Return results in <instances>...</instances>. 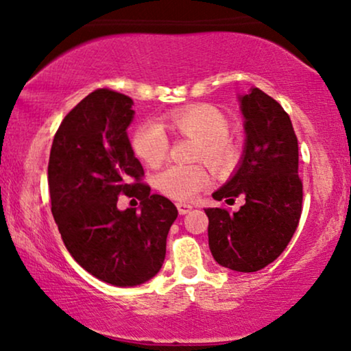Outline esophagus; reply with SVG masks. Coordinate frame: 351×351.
I'll return each instance as SVG.
<instances>
[{
	"instance_id": "obj_1",
	"label": "esophagus",
	"mask_w": 351,
	"mask_h": 351,
	"mask_svg": "<svg viewBox=\"0 0 351 351\" xmlns=\"http://www.w3.org/2000/svg\"><path fill=\"white\" fill-rule=\"evenodd\" d=\"M176 208H178V213H180V215H186L192 210V205L182 204V202H180V204H176Z\"/></svg>"
}]
</instances>
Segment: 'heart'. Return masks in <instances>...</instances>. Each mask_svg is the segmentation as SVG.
Returning <instances> with one entry per match:
<instances>
[{"label":"heart","instance_id":"obj_1","mask_svg":"<svg viewBox=\"0 0 351 351\" xmlns=\"http://www.w3.org/2000/svg\"><path fill=\"white\" fill-rule=\"evenodd\" d=\"M164 125L171 133L197 141L194 160H204L216 173L226 175L239 165L241 149L229 135L230 122L213 105H191L165 116ZM132 149L147 167H159L167 159L170 141L156 122L136 127L132 135ZM157 189L175 200H191L210 186V176L202 165H171L156 178Z\"/></svg>","mask_w":351,"mask_h":351}]
</instances>
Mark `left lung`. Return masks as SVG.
<instances>
[{"label":"left lung","mask_w":351,"mask_h":351,"mask_svg":"<svg viewBox=\"0 0 351 351\" xmlns=\"http://www.w3.org/2000/svg\"><path fill=\"white\" fill-rule=\"evenodd\" d=\"M246 143L239 169L213 194L239 211L206 208L208 245L216 263L235 272H258L278 258L293 239L302 213L299 147L281 105L253 87L240 97Z\"/></svg>","instance_id":"8db88e82"}]
</instances>
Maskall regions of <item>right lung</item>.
I'll return each mask as SVG.
<instances>
[{
  "label": "right lung",
  "mask_w": 351,
  "mask_h": 351,
  "mask_svg": "<svg viewBox=\"0 0 351 351\" xmlns=\"http://www.w3.org/2000/svg\"><path fill=\"white\" fill-rule=\"evenodd\" d=\"M133 100L98 88L65 116L53 136L47 180L52 215L76 263L98 280L136 286L159 272L178 210L151 194L127 136ZM119 195L141 212L117 208Z\"/></svg>",
  "instance_id": "add662e5"
}]
</instances>
